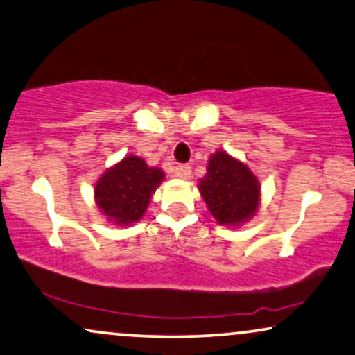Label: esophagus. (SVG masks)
Wrapping results in <instances>:
<instances>
[{"label": "esophagus", "mask_w": 355, "mask_h": 355, "mask_svg": "<svg viewBox=\"0 0 355 355\" xmlns=\"http://www.w3.org/2000/svg\"><path fill=\"white\" fill-rule=\"evenodd\" d=\"M175 173H177V177H180L182 180H189V178L191 177L190 165H187V164L177 165V168H175Z\"/></svg>", "instance_id": "34e87169"}]
</instances>
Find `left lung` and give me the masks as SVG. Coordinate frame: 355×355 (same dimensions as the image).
<instances>
[{
	"mask_svg": "<svg viewBox=\"0 0 355 355\" xmlns=\"http://www.w3.org/2000/svg\"><path fill=\"white\" fill-rule=\"evenodd\" d=\"M200 195L216 223L241 226L258 213L261 185L250 166L225 150L211 153L207 173L198 180Z\"/></svg>",
	"mask_w": 355,
	"mask_h": 355,
	"instance_id": "left-lung-1",
	"label": "left lung"
}]
</instances>
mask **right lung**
Masks as SVG:
<instances>
[{"label":"right lung","mask_w":355,"mask_h":355,"mask_svg":"<svg viewBox=\"0 0 355 355\" xmlns=\"http://www.w3.org/2000/svg\"><path fill=\"white\" fill-rule=\"evenodd\" d=\"M165 172L137 155H125L101 175L94 185V200L110 223L129 226L142 220L152 195Z\"/></svg>","instance_id":"obj_1"}]
</instances>
